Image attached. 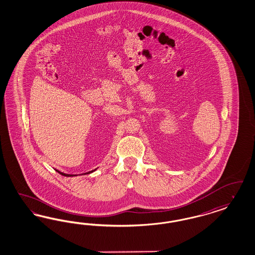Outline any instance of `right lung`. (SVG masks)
I'll return each instance as SVG.
<instances>
[{
    "mask_svg": "<svg viewBox=\"0 0 255 255\" xmlns=\"http://www.w3.org/2000/svg\"><path fill=\"white\" fill-rule=\"evenodd\" d=\"M98 168V167H97ZM97 168H95V169H93V170H91V171H88V172H86V173H82V174H80V175H86V174H89V173H92L93 171H95V170H97ZM59 174H61V175L63 176H67V177H72V176H77V174H66V173H63V172H61V171H59V170H56Z\"/></svg>",
    "mask_w": 255,
    "mask_h": 255,
    "instance_id": "right-lung-1",
    "label": "right lung"
}]
</instances>
